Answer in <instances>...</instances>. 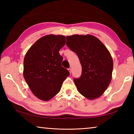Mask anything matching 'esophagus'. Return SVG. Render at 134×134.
<instances>
[{
    "instance_id": "1",
    "label": "esophagus",
    "mask_w": 134,
    "mask_h": 134,
    "mask_svg": "<svg viewBox=\"0 0 134 134\" xmlns=\"http://www.w3.org/2000/svg\"><path fill=\"white\" fill-rule=\"evenodd\" d=\"M68 70H69V71L70 72V73L71 74V69H68Z\"/></svg>"
}]
</instances>
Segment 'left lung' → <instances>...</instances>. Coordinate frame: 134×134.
Listing matches in <instances>:
<instances>
[{"instance_id":"1","label":"left lung","mask_w":134,"mask_h":134,"mask_svg":"<svg viewBox=\"0 0 134 134\" xmlns=\"http://www.w3.org/2000/svg\"><path fill=\"white\" fill-rule=\"evenodd\" d=\"M66 44L77 55L82 67L80 78L74 79L79 92L89 100L97 99L112 80L113 63L107 48L93 35L67 36Z\"/></svg>"}]
</instances>
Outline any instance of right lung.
I'll return each mask as SVG.
<instances>
[{
  "mask_svg": "<svg viewBox=\"0 0 134 134\" xmlns=\"http://www.w3.org/2000/svg\"><path fill=\"white\" fill-rule=\"evenodd\" d=\"M65 41L64 35L44 36L25 55L24 77L32 93L42 100L48 101L55 96L70 74L62 66L63 58L59 53Z\"/></svg>",
  "mask_w": 134,
  "mask_h": 134,
  "instance_id": "add662e5",
  "label": "right lung"
}]
</instances>
